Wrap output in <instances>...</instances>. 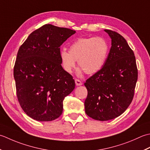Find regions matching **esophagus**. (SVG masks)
<instances>
[{
  "label": "esophagus",
  "mask_w": 150,
  "mask_h": 150,
  "mask_svg": "<svg viewBox=\"0 0 150 150\" xmlns=\"http://www.w3.org/2000/svg\"><path fill=\"white\" fill-rule=\"evenodd\" d=\"M75 83L77 86H79V85H82V82L78 79H75Z\"/></svg>",
  "instance_id": "esophagus-1"
}]
</instances>
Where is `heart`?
<instances>
[{"label": "heart", "mask_w": 150, "mask_h": 150, "mask_svg": "<svg viewBox=\"0 0 150 150\" xmlns=\"http://www.w3.org/2000/svg\"><path fill=\"white\" fill-rule=\"evenodd\" d=\"M109 52V45L102 37L82 38L74 41L69 47V52L62 50L59 56L63 69L71 73L78 65L88 74L99 71L104 65Z\"/></svg>", "instance_id": "heart-1"}]
</instances>
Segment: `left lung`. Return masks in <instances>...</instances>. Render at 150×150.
<instances>
[{"label": "left lung", "mask_w": 150, "mask_h": 150, "mask_svg": "<svg viewBox=\"0 0 150 150\" xmlns=\"http://www.w3.org/2000/svg\"><path fill=\"white\" fill-rule=\"evenodd\" d=\"M111 47L104 65L84 83L87 89L85 112L105 121L122 115L131 103L138 79L135 56L126 39L111 30Z\"/></svg>", "instance_id": "8db88e82"}]
</instances>
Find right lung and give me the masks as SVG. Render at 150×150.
<instances>
[{"instance_id":"1","label":"right lung","mask_w":150,"mask_h":150,"mask_svg":"<svg viewBox=\"0 0 150 150\" xmlns=\"http://www.w3.org/2000/svg\"><path fill=\"white\" fill-rule=\"evenodd\" d=\"M75 33L45 24L30 33L18 50L13 68L17 99L24 112L34 120L59 117L64 98L75 88L59 56L61 45Z\"/></svg>"}]
</instances>
